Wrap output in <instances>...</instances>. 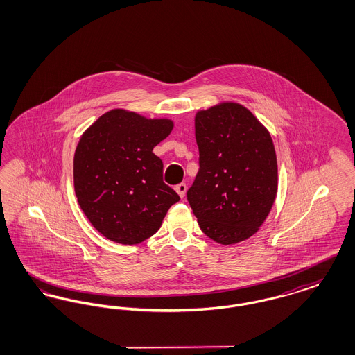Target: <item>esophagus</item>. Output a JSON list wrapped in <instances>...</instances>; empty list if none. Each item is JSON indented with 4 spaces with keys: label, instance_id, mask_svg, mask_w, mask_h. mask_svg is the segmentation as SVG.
<instances>
[{
    "label": "esophagus",
    "instance_id": "obj_1",
    "mask_svg": "<svg viewBox=\"0 0 355 355\" xmlns=\"http://www.w3.org/2000/svg\"><path fill=\"white\" fill-rule=\"evenodd\" d=\"M174 190L178 193V196H180L181 198H184L186 194V184H178V185L174 187Z\"/></svg>",
    "mask_w": 355,
    "mask_h": 355
}]
</instances>
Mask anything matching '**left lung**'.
<instances>
[{
    "instance_id": "1",
    "label": "left lung",
    "mask_w": 355,
    "mask_h": 355,
    "mask_svg": "<svg viewBox=\"0 0 355 355\" xmlns=\"http://www.w3.org/2000/svg\"><path fill=\"white\" fill-rule=\"evenodd\" d=\"M200 170L187 201L209 238L248 239L270 213L278 169L272 139L250 110L223 102L196 116Z\"/></svg>"
}]
</instances>
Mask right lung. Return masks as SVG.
Wrapping results in <instances>:
<instances>
[{"instance_id": "add662e5", "label": "right lung", "mask_w": 355, "mask_h": 355, "mask_svg": "<svg viewBox=\"0 0 355 355\" xmlns=\"http://www.w3.org/2000/svg\"><path fill=\"white\" fill-rule=\"evenodd\" d=\"M170 119H148L114 109L85 132L74 153L78 203L110 241L137 245L152 236L180 196L162 180L153 149L170 135Z\"/></svg>"}]
</instances>
